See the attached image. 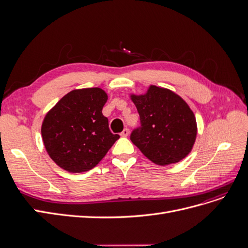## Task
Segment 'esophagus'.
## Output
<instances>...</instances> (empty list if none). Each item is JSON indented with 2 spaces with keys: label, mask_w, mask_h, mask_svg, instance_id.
Instances as JSON below:
<instances>
[{
  "label": "esophagus",
  "mask_w": 248,
  "mask_h": 248,
  "mask_svg": "<svg viewBox=\"0 0 248 248\" xmlns=\"http://www.w3.org/2000/svg\"><path fill=\"white\" fill-rule=\"evenodd\" d=\"M128 134H129V130L127 129V128H125V129L121 132V137L126 138V137H128Z\"/></svg>",
  "instance_id": "34e87169"
}]
</instances>
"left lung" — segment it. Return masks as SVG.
I'll list each match as a JSON object with an SVG mask.
<instances>
[{
    "label": "left lung",
    "instance_id": "1",
    "mask_svg": "<svg viewBox=\"0 0 248 248\" xmlns=\"http://www.w3.org/2000/svg\"><path fill=\"white\" fill-rule=\"evenodd\" d=\"M140 127L130 140L158 166L176 163L189 154L196 141V117L181 97L169 89L150 86L146 94L131 95Z\"/></svg>",
    "mask_w": 248,
    "mask_h": 248
}]
</instances>
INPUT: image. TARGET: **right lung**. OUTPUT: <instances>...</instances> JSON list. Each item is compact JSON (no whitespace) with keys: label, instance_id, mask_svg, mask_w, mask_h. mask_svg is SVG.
I'll list each match as a JSON object with an SVG mask.
<instances>
[{"label":"right lung","instance_id":"add662e5","mask_svg":"<svg viewBox=\"0 0 248 248\" xmlns=\"http://www.w3.org/2000/svg\"><path fill=\"white\" fill-rule=\"evenodd\" d=\"M108 94L100 88L66 94L44 117L41 134L50 158L70 172L87 171L103 158L119 134L102 115Z\"/></svg>","mask_w":248,"mask_h":248}]
</instances>
